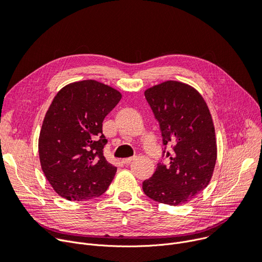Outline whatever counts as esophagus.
<instances>
[{
	"mask_svg": "<svg viewBox=\"0 0 262 262\" xmlns=\"http://www.w3.org/2000/svg\"><path fill=\"white\" fill-rule=\"evenodd\" d=\"M134 160V158H127V159H122L121 160V163L122 164H129V163H131V162Z\"/></svg>",
	"mask_w": 262,
	"mask_h": 262,
	"instance_id": "esophagus-1",
	"label": "esophagus"
}]
</instances>
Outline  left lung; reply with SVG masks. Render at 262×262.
Returning <instances> with one entry per match:
<instances>
[{"instance_id":"8db88e82","label":"left lung","mask_w":262,"mask_h":262,"mask_svg":"<svg viewBox=\"0 0 262 262\" xmlns=\"http://www.w3.org/2000/svg\"><path fill=\"white\" fill-rule=\"evenodd\" d=\"M145 97L160 126L162 158L169 163L159 162L152 177L143 182V191L158 203H189L209 184L215 166L216 141L210 111L195 89L177 81L148 89Z\"/></svg>"}]
</instances>
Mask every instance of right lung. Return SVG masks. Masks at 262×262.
<instances>
[{
	"instance_id": "1",
	"label": "right lung",
	"mask_w": 262,
	"mask_h": 262,
	"mask_svg": "<svg viewBox=\"0 0 262 262\" xmlns=\"http://www.w3.org/2000/svg\"><path fill=\"white\" fill-rule=\"evenodd\" d=\"M121 94L94 80L71 83L54 97L40 130L38 150L42 171L54 191L67 201L102 195L117 168L103 156L107 140L105 116Z\"/></svg>"
}]
</instances>
